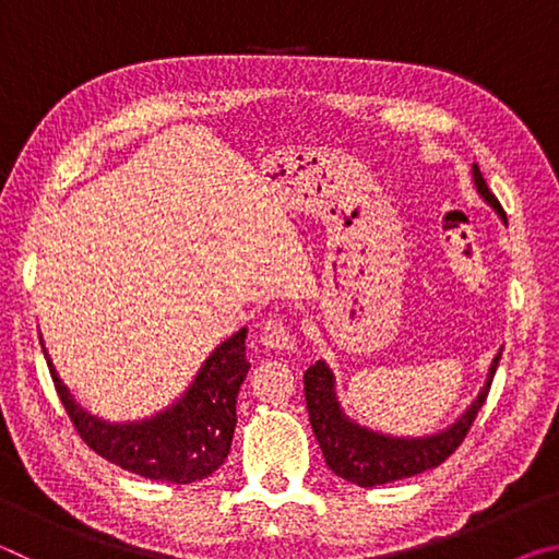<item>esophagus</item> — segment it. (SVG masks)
Returning a JSON list of instances; mask_svg holds the SVG:
<instances>
[{
  "mask_svg": "<svg viewBox=\"0 0 559 559\" xmlns=\"http://www.w3.org/2000/svg\"><path fill=\"white\" fill-rule=\"evenodd\" d=\"M261 343L269 349H276V353H293L296 349V335H293L290 325L283 323V320H269L261 328Z\"/></svg>",
  "mask_w": 559,
  "mask_h": 559,
  "instance_id": "1",
  "label": "esophagus"
}]
</instances>
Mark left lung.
Here are the masks:
<instances>
[{
	"instance_id": "obj_1",
	"label": "left lung",
	"mask_w": 559,
	"mask_h": 559,
	"mask_svg": "<svg viewBox=\"0 0 559 559\" xmlns=\"http://www.w3.org/2000/svg\"><path fill=\"white\" fill-rule=\"evenodd\" d=\"M473 182H476L480 197L500 214V219H506L503 206H500L496 194L488 189L478 165H473ZM500 353H503V349H500ZM500 353L496 355L493 365H490L484 390L478 392L468 409L463 412L449 429L421 439L384 437V433H377L372 429H365L359 427V424L349 421L343 409H340L333 372H330V367L323 359H318V362L310 365L308 372L302 374V390H306L310 427H313L320 449H323L325 463L340 478L362 488L384 486L392 484V480L409 478L416 476V473L441 466V463L461 447V441L466 439L473 419H476L478 409L484 406L490 382H493V374L498 370Z\"/></svg>"
}]
</instances>
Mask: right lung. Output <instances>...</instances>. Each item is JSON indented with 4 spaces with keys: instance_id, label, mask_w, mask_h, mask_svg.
<instances>
[{
    "instance_id": "right-lung-1",
    "label": "right lung",
    "mask_w": 559,
    "mask_h": 559,
    "mask_svg": "<svg viewBox=\"0 0 559 559\" xmlns=\"http://www.w3.org/2000/svg\"><path fill=\"white\" fill-rule=\"evenodd\" d=\"M44 357L75 431L98 456L116 466L182 486L212 476L229 456L236 396L251 367L246 359V328L224 340L206 357L194 382L173 406L150 419L130 424H110L88 414L56 374L46 347Z\"/></svg>"
}]
</instances>
